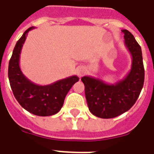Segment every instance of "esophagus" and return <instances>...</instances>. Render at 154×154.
<instances>
[{"label": "esophagus", "instance_id": "obj_1", "mask_svg": "<svg viewBox=\"0 0 154 154\" xmlns=\"http://www.w3.org/2000/svg\"><path fill=\"white\" fill-rule=\"evenodd\" d=\"M85 73V69L82 68V67L77 69V74H78L79 77H82Z\"/></svg>", "mask_w": 154, "mask_h": 154}]
</instances>
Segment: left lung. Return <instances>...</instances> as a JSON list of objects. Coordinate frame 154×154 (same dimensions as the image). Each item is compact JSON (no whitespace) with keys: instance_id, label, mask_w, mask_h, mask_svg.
Instances as JSON below:
<instances>
[{"instance_id":"1","label":"left lung","mask_w":154,"mask_h":154,"mask_svg":"<svg viewBox=\"0 0 154 154\" xmlns=\"http://www.w3.org/2000/svg\"><path fill=\"white\" fill-rule=\"evenodd\" d=\"M124 34L125 46L131 54V69L127 76L115 84L85 76V93L90 112L97 117L112 119L127 112L139 97L144 84L145 70L142 49L129 31Z\"/></svg>"}]
</instances>
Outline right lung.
Wrapping results in <instances>:
<instances>
[{
    "mask_svg": "<svg viewBox=\"0 0 154 154\" xmlns=\"http://www.w3.org/2000/svg\"><path fill=\"white\" fill-rule=\"evenodd\" d=\"M34 28L25 31L16 42L8 64V79L16 100L25 110L35 116H53L61 110L66 96L79 77L74 75L47 85H38L25 77L20 67V53L27 33Z\"/></svg>",
    "mask_w": 154,
    "mask_h": 154,
    "instance_id": "right-lung-1",
    "label": "right lung"
}]
</instances>
